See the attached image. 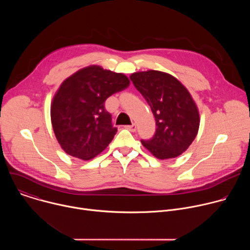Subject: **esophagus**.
Instances as JSON below:
<instances>
[{"label": "esophagus", "instance_id": "obj_1", "mask_svg": "<svg viewBox=\"0 0 250 250\" xmlns=\"http://www.w3.org/2000/svg\"><path fill=\"white\" fill-rule=\"evenodd\" d=\"M125 127L126 129H128V130L132 131V132L136 130V126H135V125H125Z\"/></svg>", "mask_w": 250, "mask_h": 250}]
</instances>
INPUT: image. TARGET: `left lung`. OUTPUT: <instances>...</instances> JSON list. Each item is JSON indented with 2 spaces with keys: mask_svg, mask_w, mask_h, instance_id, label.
<instances>
[{
  "mask_svg": "<svg viewBox=\"0 0 250 250\" xmlns=\"http://www.w3.org/2000/svg\"><path fill=\"white\" fill-rule=\"evenodd\" d=\"M129 78L150 105L157 126L151 139L141 140L142 146L161 160L185 152L200 126L199 110L190 92L162 71H139Z\"/></svg>",
  "mask_w": 250,
  "mask_h": 250,
  "instance_id": "8db88e82",
  "label": "left lung"
}]
</instances>
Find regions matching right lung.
Wrapping results in <instances>:
<instances>
[{"mask_svg":"<svg viewBox=\"0 0 250 250\" xmlns=\"http://www.w3.org/2000/svg\"><path fill=\"white\" fill-rule=\"evenodd\" d=\"M129 83L125 74L99 65L84 67L61 83L52 99L50 117L56 139L67 154L90 160L110 145L118 129L104 102Z\"/></svg>","mask_w":250,"mask_h":250,"instance_id":"add662e5","label":"right lung"}]
</instances>
